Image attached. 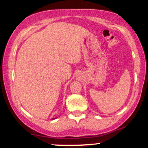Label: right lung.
Here are the masks:
<instances>
[{
  "mask_svg": "<svg viewBox=\"0 0 148 148\" xmlns=\"http://www.w3.org/2000/svg\"><path fill=\"white\" fill-rule=\"evenodd\" d=\"M55 118H53V119H55Z\"/></svg>",
  "mask_w": 148,
  "mask_h": 148,
  "instance_id": "obj_1",
  "label": "right lung"
}]
</instances>
